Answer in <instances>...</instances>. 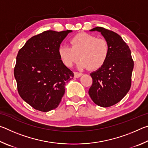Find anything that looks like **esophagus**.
Wrapping results in <instances>:
<instances>
[{"mask_svg": "<svg viewBox=\"0 0 148 148\" xmlns=\"http://www.w3.org/2000/svg\"><path fill=\"white\" fill-rule=\"evenodd\" d=\"M74 74L75 77H81L82 75H83V74L82 73H80V72H74Z\"/></svg>", "mask_w": 148, "mask_h": 148, "instance_id": "34e87169", "label": "esophagus"}]
</instances>
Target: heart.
Returning <instances> with one entry per match:
<instances>
[{
  "mask_svg": "<svg viewBox=\"0 0 148 148\" xmlns=\"http://www.w3.org/2000/svg\"><path fill=\"white\" fill-rule=\"evenodd\" d=\"M71 47L61 46L58 53L65 66L72 67L79 58L77 66L84 69L88 67L95 71L103 66L108 58L110 46L103 38H97L93 35L79 33L70 40Z\"/></svg>",
  "mask_w": 148,
  "mask_h": 148,
  "instance_id": "obj_1",
  "label": "heart"
}]
</instances>
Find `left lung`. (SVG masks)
Listing matches in <instances>:
<instances>
[{
	"label": "left lung",
	"mask_w": 148,
	"mask_h": 148,
	"mask_svg": "<svg viewBox=\"0 0 148 148\" xmlns=\"http://www.w3.org/2000/svg\"><path fill=\"white\" fill-rule=\"evenodd\" d=\"M89 31L101 32L108 42L110 54L101 68L91 72L92 84L89 95L95 104L109 107L117 104L131 88L134 62L129 46L116 32L97 27Z\"/></svg>",
	"instance_id": "left-lung-1"
}]
</instances>
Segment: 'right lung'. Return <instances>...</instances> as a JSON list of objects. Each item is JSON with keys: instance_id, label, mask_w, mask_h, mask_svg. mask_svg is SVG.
Returning <instances> with one entry per match:
<instances>
[{"instance_id": "obj_1", "label": "right lung", "mask_w": 148, "mask_h": 148, "mask_svg": "<svg viewBox=\"0 0 148 148\" xmlns=\"http://www.w3.org/2000/svg\"><path fill=\"white\" fill-rule=\"evenodd\" d=\"M71 30L46 31L27 40L17 53L14 69L18 92L34 109L49 112L59 106L65 84L74 73L60 59L58 49Z\"/></svg>"}]
</instances>
